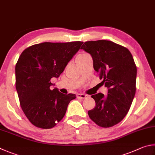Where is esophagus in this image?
Returning a JSON list of instances; mask_svg holds the SVG:
<instances>
[{
	"mask_svg": "<svg viewBox=\"0 0 155 155\" xmlns=\"http://www.w3.org/2000/svg\"><path fill=\"white\" fill-rule=\"evenodd\" d=\"M88 97V95H87V94H78V95H77V97L78 98H79V99H86V98H87V97Z\"/></svg>",
	"mask_w": 155,
	"mask_h": 155,
	"instance_id": "obj_1",
	"label": "esophagus"
}]
</instances>
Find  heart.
I'll use <instances>...</instances> for the list:
<instances>
[{
	"mask_svg": "<svg viewBox=\"0 0 155 155\" xmlns=\"http://www.w3.org/2000/svg\"><path fill=\"white\" fill-rule=\"evenodd\" d=\"M89 55L88 54L86 53H80L78 54V55L77 56V57H76V61H79V60H82L83 58H86V56H88Z\"/></svg>",
	"mask_w": 155,
	"mask_h": 155,
	"instance_id": "1",
	"label": "heart"
}]
</instances>
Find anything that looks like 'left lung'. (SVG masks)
<instances>
[{
  "instance_id": "1",
  "label": "left lung",
  "mask_w": 155,
  "mask_h": 155,
  "mask_svg": "<svg viewBox=\"0 0 155 155\" xmlns=\"http://www.w3.org/2000/svg\"><path fill=\"white\" fill-rule=\"evenodd\" d=\"M81 49L91 54L94 69L108 88L106 96L101 93L91 96L96 105L88 112L89 117L104 128L114 126L125 117L135 94L137 67L132 54L107 40L86 41Z\"/></svg>"
}]
</instances>
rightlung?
Here are the masks:
<instances>
[{
  "instance_id": "right-lung-1",
  "label": "right lung",
  "mask_w": 155,
  "mask_h": 155,
  "mask_svg": "<svg viewBox=\"0 0 155 155\" xmlns=\"http://www.w3.org/2000/svg\"><path fill=\"white\" fill-rule=\"evenodd\" d=\"M82 41L44 42L25 49L15 65V88L21 110L35 127L51 129L65 115L74 94L50 89L51 79L58 78Z\"/></svg>"
}]
</instances>
